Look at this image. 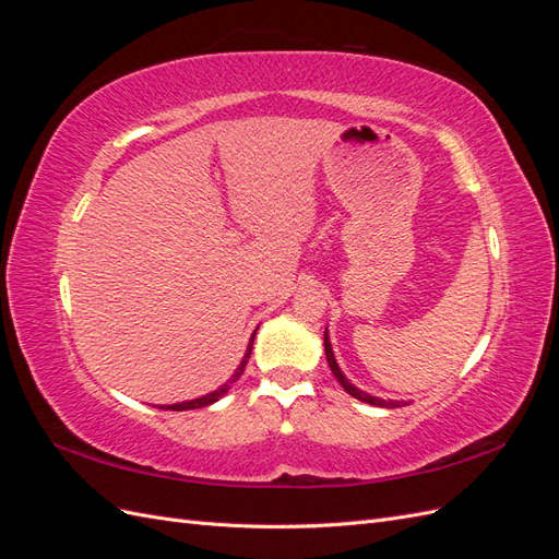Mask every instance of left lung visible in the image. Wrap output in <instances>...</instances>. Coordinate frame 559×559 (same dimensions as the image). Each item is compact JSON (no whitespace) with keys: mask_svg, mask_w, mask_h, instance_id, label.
Returning <instances> with one entry per match:
<instances>
[{"mask_svg":"<svg viewBox=\"0 0 559 559\" xmlns=\"http://www.w3.org/2000/svg\"><path fill=\"white\" fill-rule=\"evenodd\" d=\"M324 349H326V361H329V366H331V370H333L335 380L343 384V389H345V392H347L349 396L359 399V401H364V403H370V405H380V408H401L399 401H382V399H378V396H370V394L361 392V389L354 386V384L343 376V370L337 368V364H335V357H333V349H331V341H329V333H326V331H324Z\"/></svg>","mask_w":559,"mask_h":559,"instance_id":"8db88e82","label":"left lung"}]
</instances>
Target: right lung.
<instances>
[{
    "mask_svg": "<svg viewBox=\"0 0 559 559\" xmlns=\"http://www.w3.org/2000/svg\"><path fill=\"white\" fill-rule=\"evenodd\" d=\"M251 345H253V337H251V343H249V349H247V354H245L242 364L238 366V370H235V376H233V378H230L222 389H216V392H212V394H207V396H202V399H195V401H186V403L167 405V408H170V411H193V408H205V405H210V403H214V401L222 399V396L228 392V389H230V384L245 373V366H247V361H249V354H251Z\"/></svg>",
    "mask_w": 559,
    "mask_h": 559,
    "instance_id": "obj_1",
    "label": "right lung"
}]
</instances>
